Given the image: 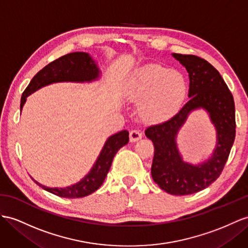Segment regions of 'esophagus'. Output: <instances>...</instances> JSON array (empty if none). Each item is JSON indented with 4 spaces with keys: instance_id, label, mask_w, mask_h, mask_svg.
<instances>
[{
    "instance_id": "obj_1",
    "label": "esophagus",
    "mask_w": 248,
    "mask_h": 248,
    "mask_svg": "<svg viewBox=\"0 0 248 248\" xmlns=\"http://www.w3.org/2000/svg\"><path fill=\"white\" fill-rule=\"evenodd\" d=\"M141 137H142V134H141L140 131L132 130L130 132V140H131V142H135V141L139 140V139H141Z\"/></svg>"
}]
</instances>
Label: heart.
Masks as SVG:
<instances>
[{"mask_svg":"<svg viewBox=\"0 0 248 248\" xmlns=\"http://www.w3.org/2000/svg\"><path fill=\"white\" fill-rule=\"evenodd\" d=\"M125 96L140 105L144 119L161 123L179 111L187 93L186 79L176 70L149 63L133 73L124 85Z\"/></svg>","mask_w":248,"mask_h":248,"instance_id":"obj_1","label":"heart"}]
</instances>
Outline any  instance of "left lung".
Wrapping results in <instances>:
<instances>
[{
  "label": "left lung",
  "mask_w": 248,
  "mask_h": 248,
  "mask_svg": "<svg viewBox=\"0 0 248 248\" xmlns=\"http://www.w3.org/2000/svg\"><path fill=\"white\" fill-rule=\"evenodd\" d=\"M185 66L189 78V100L167 122L151 125L145 136L154 143L152 177L159 187L170 195L194 194L219 178L230 156L236 136L234 101L222 76L207 61L192 54L173 53ZM202 107L217 131L213 155L197 166L183 162L175 138L189 113Z\"/></svg>",
  "instance_id": "left-lung-1"
}]
</instances>
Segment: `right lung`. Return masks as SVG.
Wrapping results in <instances>:
<instances>
[{
  "label": "right lung",
  "instance_id": "right-lung-1",
  "mask_svg": "<svg viewBox=\"0 0 248 248\" xmlns=\"http://www.w3.org/2000/svg\"><path fill=\"white\" fill-rule=\"evenodd\" d=\"M100 71L90 55L85 52H73L62 56V58L51 62L41 71L37 72L31 79L28 87L25 89L21 98V111L27 96L31 93L39 90L42 87L61 81L84 82L92 81L99 78ZM129 142V132H118L108 138L103 150L94 163L89 174L79 182L67 187H48L35 183L47 192L63 198H81L92 194L103 185L106 176L109 172L114 156L118 150Z\"/></svg>",
  "mask_w": 248,
  "mask_h": 248
}]
</instances>
